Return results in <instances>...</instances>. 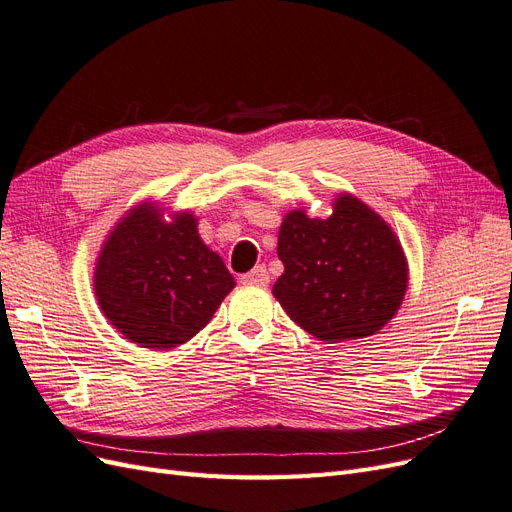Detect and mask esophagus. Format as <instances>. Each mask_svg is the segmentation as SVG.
<instances>
[{"label":"esophagus","mask_w":512,"mask_h":512,"mask_svg":"<svg viewBox=\"0 0 512 512\" xmlns=\"http://www.w3.org/2000/svg\"><path fill=\"white\" fill-rule=\"evenodd\" d=\"M243 284H252V286H267L269 284V273L265 267H254L250 273L241 275Z\"/></svg>","instance_id":"obj_1"}]
</instances>
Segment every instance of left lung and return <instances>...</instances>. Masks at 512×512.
Segmentation results:
<instances>
[{"mask_svg":"<svg viewBox=\"0 0 512 512\" xmlns=\"http://www.w3.org/2000/svg\"><path fill=\"white\" fill-rule=\"evenodd\" d=\"M284 273L273 297L322 342L378 333L404 301L408 262L391 226L352 194H339L327 220L290 211L277 235Z\"/></svg>","mask_w":512,"mask_h":512,"instance_id":"8db88e82","label":"left lung"}]
</instances>
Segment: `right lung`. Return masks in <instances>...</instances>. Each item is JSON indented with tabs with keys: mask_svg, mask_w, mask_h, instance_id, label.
Masks as SVG:
<instances>
[{
	"mask_svg": "<svg viewBox=\"0 0 512 512\" xmlns=\"http://www.w3.org/2000/svg\"><path fill=\"white\" fill-rule=\"evenodd\" d=\"M235 288L190 211L166 222L156 203L130 209L106 237L94 273L102 314L130 342L166 350L207 327Z\"/></svg>",
	"mask_w": 512,
	"mask_h": 512,
	"instance_id": "obj_1",
	"label": "right lung"
}]
</instances>
